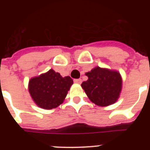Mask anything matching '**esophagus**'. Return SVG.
Here are the masks:
<instances>
[{
  "instance_id": "1",
  "label": "esophagus",
  "mask_w": 150,
  "mask_h": 150,
  "mask_svg": "<svg viewBox=\"0 0 150 150\" xmlns=\"http://www.w3.org/2000/svg\"><path fill=\"white\" fill-rule=\"evenodd\" d=\"M74 83L78 84H81V83H82V80H81V78H79V79H75L74 80Z\"/></svg>"
}]
</instances>
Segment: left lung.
Returning a JSON list of instances; mask_svg holds the SVG:
<instances>
[{"instance_id": "1", "label": "left lung", "mask_w": 150, "mask_h": 150, "mask_svg": "<svg viewBox=\"0 0 150 150\" xmlns=\"http://www.w3.org/2000/svg\"><path fill=\"white\" fill-rule=\"evenodd\" d=\"M86 75L88 79L83 81L81 86L92 102L104 107L117 100L122 87L119 72L97 67Z\"/></svg>"}]
</instances>
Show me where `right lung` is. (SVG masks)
<instances>
[{
	"mask_svg": "<svg viewBox=\"0 0 150 150\" xmlns=\"http://www.w3.org/2000/svg\"><path fill=\"white\" fill-rule=\"evenodd\" d=\"M72 84L73 81L69 76L62 78L59 72L50 69L30 80L29 92L38 107L51 110L62 103Z\"/></svg>",
	"mask_w": 150,
	"mask_h": 150,
	"instance_id": "right-lung-1",
	"label": "right lung"
}]
</instances>
